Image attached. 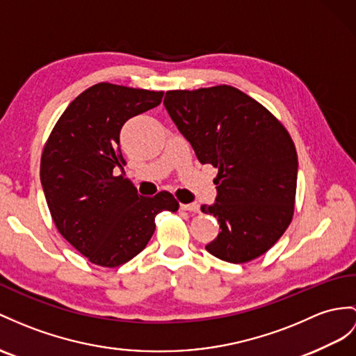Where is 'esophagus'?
I'll return each mask as SVG.
<instances>
[{"label": "esophagus", "mask_w": 356, "mask_h": 356, "mask_svg": "<svg viewBox=\"0 0 356 356\" xmlns=\"http://www.w3.org/2000/svg\"><path fill=\"white\" fill-rule=\"evenodd\" d=\"M179 208H181V210H184V211H192V213H199V210H201V208H199V204H196V202L181 204Z\"/></svg>", "instance_id": "esophagus-1"}]
</instances>
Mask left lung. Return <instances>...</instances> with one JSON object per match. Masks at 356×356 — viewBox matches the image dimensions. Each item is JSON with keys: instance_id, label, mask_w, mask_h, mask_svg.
<instances>
[{"instance_id": "8db88e82", "label": "left lung", "mask_w": 356, "mask_h": 356, "mask_svg": "<svg viewBox=\"0 0 356 356\" xmlns=\"http://www.w3.org/2000/svg\"><path fill=\"white\" fill-rule=\"evenodd\" d=\"M164 107L197 160L219 169L213 205L220 223L205 249L240 264L266 254L289 228L298 183V154L270 111L232 86L169 90Z\"/></svg>"}]
</instances>
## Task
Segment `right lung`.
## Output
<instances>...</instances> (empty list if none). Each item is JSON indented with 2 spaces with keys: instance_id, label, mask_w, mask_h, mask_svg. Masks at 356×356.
Segmentation results:
<instances>
[{
  "instance_id": "1",
  "label": "right lung",
  "mask_w": 356,
  "mask_h": 356,
  "mask_svg": "<svg viewBox=\"0 0 356 356\" xmlns=\"http://www.w3.org/2000/svg\"><path fill=\"white\" fill-rule=\"evenodd\" d=\"M163 92L98 83L69 104L40 159V183L58 232L90 263L118 267L142 252L155 216L177 211L169 192L137 193L113 175L125 164L119 146L128 119L157 107Z\"/></svg>"
}]
</instances>
